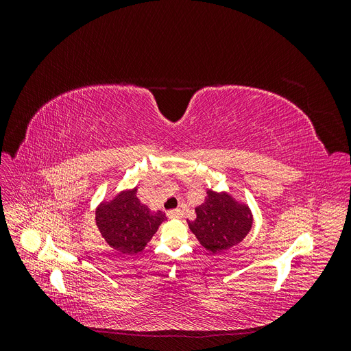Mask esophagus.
I'll return each mask as SVG.
<instances>
[{"instance_id":"1","label":"esophagus","mask_w":351,"mask_h":351,"mask_svg":"<svg viewBox=\"0 0 351 351\" xmlns=\"http://www.w3.org/2000/svg\"><path fill=\"white\" fill-rule=\"evenodd\" d=\"M168 218H182L183 217V212L182 209H173V210H168Z\"/></svg>"}]
</instances>
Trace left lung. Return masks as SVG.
Returning <instances> with one entry per match:
<instances>
[{
    "instance_id": "obj_1",
    "label": "left lung",
    "mask_w": 351,
    "mask_h": 351,
    "mask_svg": "<svg viewBox=\"0 0 351 351\" xmlns=\"http://www.w3.org/2000/svg\"><path fill=\"white\" fill-rule=\"evenodd\" d=\"M206 195L196 208V219L189 221V228L206 250L222 253L247 236L253 217L247 205L239 204L228 193L208 190Z\"/></svg>"
}]
</instances>
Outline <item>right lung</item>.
<instances>
[{
    "mask_svg": "<svg viewBox=\"0 0 351 351\" xmlns=\"http://www.w3.org/2000/svg\"><path fill=\"white\" fill-rule=\"evenodd\" d=\"M137 187L102 202L95 212L101 236L110 246L124 254L142 252L158 227L167 219L162 210L152 212L136 196Z\"/></svg>",
    "mask_w": 351,
    "mask_h": 351,
    "instance_id": "add662e5",
    "label": "right lung"
}]
</instances>
